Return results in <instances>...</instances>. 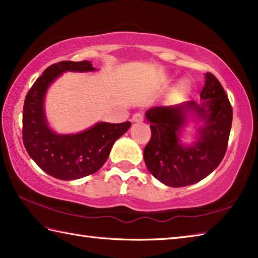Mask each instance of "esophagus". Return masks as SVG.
<instances>
[{"mask_svg": "<svg viewBox=\"0 0 258 258\" xmlns=\"http://www.w3.org/2000/svg\"><path fill=\"white\" fill-rule=\"evenodd\" d=\"M133 120L134 122H141L144 120V117H143V114L141 113H135L134 115H133Z\"/></svg>", "mask_w": 258, "mask_h": 258, "instance_id": "obj_1", "label": "esophagus"}]
</instances>
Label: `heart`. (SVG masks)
Returning a JSON list of instances; mask_svg holds the SVG:
<instances>
[{
	"label": "heart",
	"mask_w": 258,
	"mask_h": 258,
	"mask_svg": "<svg viewBox=\"0 0 258 258\" xmlns=\"http://www.w3.org/2000/svg\"><path fill=\"white\" fill-rule=\"evenodd\" d=\"M191 88V82L189 80L188 78H182L180 82L178 83V87H177V91L179 92L180 94H185L187 93L189 90H190Z\"/></svg>",
	"instance_id": "heart-1"
}]
</instances>
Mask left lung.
<instances>
[{"instance_id":"1","label":"left lung","mask_w":258,"mask_h":258,"mask_svg":"<svg viewBox=\"0 0 258 258\" xmlns=\"http://www.w3.org/2000/svg\"><path fill=\"white\" fill-rule=\"evenodd\" d=\"M201 99L202 104L186 101L146 112L151 138L145 147L144 159L151 175L167 186L183 187L204 179L216 169L227 150L233 108L213 73H206ZM189 111L206 119L207 125L200 131L197 144L185 147L179 143V131Z\"/></svg>"}]
</instances>
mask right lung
I'll return each instance as SVG.
<instances>
[{"instance_id": "obj_1", "label": "right lung", "mask_w": 258, "mask_h": 258, "mask_svg": "<svg viewBox=\"0 0 258 258\" xmlns=\"http://www.w3.org/2000/svg\"><path fill=\"white\" fill-rule=\"evenodd\" d=\"M93 70L89 61H60L46 68L26 93L22 118L24 147L42 170L57 179H79L98 171L114 141L131 125L129 121L99 122L77 135H56L48 127L43 109L46 89L62 72Z\"/></svg>"}]
</instances>
